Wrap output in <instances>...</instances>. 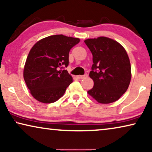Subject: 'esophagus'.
I'll return each instance as SVG.
<instances>
[{
  "mask_svg": "<svg viewBox=\"0 0 152 152\" xmlns=\"http://www.w3.org/2000/svg\"><path fill=\"white\" fill-rule=\"evenodd\" d=\"M87 76H88V75H87L86 73H85L84 75H79V76H77V78L78 79H84V78H86Z\"/></svg>",
  "mask_w": 152,
  "mask_h": 152,
  "instance_id": "1",
  "label": "esophagus"
}]
</instances>
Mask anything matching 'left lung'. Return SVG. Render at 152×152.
Wrapping results in <instances>:
<instances>
[{
    "label": "left lung",
    "mask_w": 152,
    "mask_h": 152,
    "mask_svg": "<svg viewBox=\"0 0 152 152\" xmlns=\"http://www.w3.org/2000/svg\"><path fill=\"white\" fill-rule=\"evenodd\" d=\"M93 55L89 76L94 86L88 93L102 104L118 100L127 90L132 73L128 55L123 47L107 37L84 41Z\"/></svg>",
    "instance_id": "obj_1"
}]
</instances>
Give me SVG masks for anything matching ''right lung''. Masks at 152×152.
<instances>
[{"instance_id": "1", "label": "right lung", "mask_w": 152, "mask_h": 152, "mask_svg": "<svg viewBox=\"0 0 152 152\" xmlns=\"http://www.w3.org/2000/svg\"><path fill=\"white\" fill-rule=\"evenodd\" d=\"M80 39L53 35L39 41L30 50L25 64L23 77L31 94L43 103L58 100L72 82L68 74L69 52Z\"/></svg>"}]
</instances>
